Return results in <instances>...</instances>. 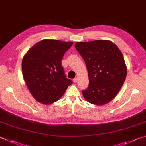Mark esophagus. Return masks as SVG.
<instances>
[{"instance_id": "34e87169", "label": "esophagus", "mask_w": 146, "mask_h": 146, "mask_svg": "<svg viewBox=\"0 0 146 146\" xmlns=\"http://www.w3.org/2000/svg\"><path fill=\"white\" fill-rule=\"evenodd\" d=\"M73 81L74 83H76V82L78 81V78H74L73 80Z\"/></svg>"}]
</instances>
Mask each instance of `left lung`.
I'll return each instance as SVG.
<instances>
[{
	"instance_id": "left-lung-1",
	"label": "left lung",
	"mask_w": 146,
	"mask_h": 146,
	"mask_svg": "<svg viewBox=\"0 0 146 146\" xmlns=\"http://www.w3.org/2000/svg\"><path fill=\"white\" fill-rule=\"evenodd\" d=\"M75 48L84 60L89 86L84 97L94 105H103L114 98L125 80L127 70L123 55L112 42H77Z\"/></svg>"
}]
</instances>
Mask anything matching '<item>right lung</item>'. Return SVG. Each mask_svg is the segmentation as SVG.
<instances>
[{
    "label": "right lung",
    "instance_id": "1",
    "mask_svg": "<svg viewBox=\"0 0 146 146\" xmlns=\"http://www.w3.org/2000/svg\"><path fill=\"white\" fill-rule=\"evenodd\" d=\"M72 42L43 39L29 50L22 60L23 78L38 102L51 104L59 100L73 82L66 78L62 59Z\"/></svg>",
    "mask_w": 146,
    "mask_h": 146
}]
</instances>
